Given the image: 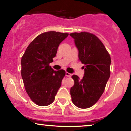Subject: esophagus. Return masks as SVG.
<instances>
[{
	"label": "esophagus",
	"instance_id": "1",
	"mask_svg": "<svg viewBox=\"0 0 131 131\" xmlns=\"http://www.w3.org/2000/svg\"><path fill=\"white\" fill-rule=\"evenodd\" d=\"M65 74H66V76L68 77H71L72 76V74H70V73L68 72H66Z\"/></svg>",
	"mask_w": 131,
	"mask_h": 131
}]
</instances>
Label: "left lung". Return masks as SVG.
<instances>
[{"mask_svg":"<svg viewBox=\"0 0 131 131\" xmlns=\"http://www.w3.org/2000/svg\"><path fill=\"white\" fill-rule=\"evenodd\" d=\"M78 51V58L84 64L81 80L76 75L72 78L74 85L70 93L73 104L80 108L93 106L104 93L110 76L111 57L103 43L95 35L89 32L72 33Z\"/></svg>","mask_w":131,"mask_h":131,"instance_id":"left-lung-1","label":"left lung"}]
</instances>
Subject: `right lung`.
Returning a JSON list of instances; mask_svg holds the SVG:
<instances>
[{
	"label": "right lung",
	"instance_id": "obj_1",
	"mask_svg": "<svg viewBox=\"0 0 131 131\" xmlns=\"http://www.w3.org/2000/svg\"><path fill=\"white\" fill-rule=\"evenodd\" d=\"M68 35L54 31L41 34L31 42L22 56V79L26 92L36 105L47 106L54 101L65 71H54L49 64Z\"/></svg>",
	"mask_w": 131,
	"mask_h": 131
}]
</instances>
